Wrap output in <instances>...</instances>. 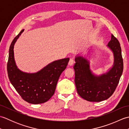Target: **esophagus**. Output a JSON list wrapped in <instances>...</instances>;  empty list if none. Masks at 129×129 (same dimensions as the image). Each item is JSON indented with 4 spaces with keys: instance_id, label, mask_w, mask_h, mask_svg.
Wrapping results in <instances>:
<instances>
[{
    "instance_id": "esophagus-1",
    "label": "esophagus",
    "mask_w": 129,
    "mask_h": 129,
    "mask_svg": "<svg viewBox=\"0 0 129 129\" xmlns=\"http://www.w3.org/2000/svg\"><path fill=\"white\" fill-rule=\"evenodd\" d=\"M74 60L73 59H70L69 61V63H68V65H69V66H72V65L74 64Z\"/></svg>"
}]
</instances>
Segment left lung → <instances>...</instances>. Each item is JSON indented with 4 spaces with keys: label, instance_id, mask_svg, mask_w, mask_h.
<instances>
[{
    "label": "left lung",
    "instance_id": "1",
    "mask_svg": "<svg viewBox=\"0 0 129 129\" xmlns=\"http://www.w3.org/2000/svg\"><path fill=\"white\" fill-rule=\"evenodd\" d=\"M108 47L113 52V68L99 76L93 74L90 69L89 61L82 56L75 57L74 65L75 83L78 94L84 99L99 102L108 99L113 94L123 72V59L120 43L113 34Z\"/></svg>",
    "mask_w": 129,
    "mask_h": 129
}]
</instances>
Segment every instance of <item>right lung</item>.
Wrapping results in <instances>:
<instances>
[{
	"instance_id": "add662e5",
	"label": "right lung",
	"mask_w": 129,
	"mask_h": 129,
	"mask_svg": "<svg viewBox=\"0 0 129 129\" xmlns=\"http://www.w3.org/2000/svg\"><path fill=\"white\" fill-rule=\"evenodd\" d=\"M24 30L23 29L14 38L10 46L7 63L8 77L24 100L33 104L45 103L54 95L57 81L62 72L66 69L69 58L52 62L36 73L21 72L15 64L14 45Z\"/></svg>"
}]
</instances>
